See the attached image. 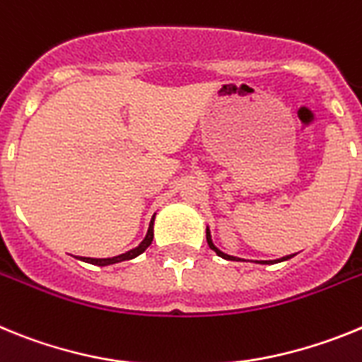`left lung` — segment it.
Wrapping results in <instances>:
<instances>
[{"label": "left lung", "mask_w": 362, "mask_h": 362, "mask_svg": "<svg viewBox=\"0 0 362 362\" xmlns=\"http://www.w3.org/2000/svg\"><path fill=\"white\" fill-rule=\"evenodd\" d=\"M206 238H207V244H209V247H211V250L215 251V253H216V255H218V257H222V259H226V260H242V259H238V257L228 255V253H224V251H220L218 247H216L215 244H213L211 231H209V228H206ZM291 257H295V255H286V257H282V259H276V260H255V262H257V264H273V262H282V260H288V259H291Z\"/></svg>", "instance_id": "obj_1"}]
</instances>
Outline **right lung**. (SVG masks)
Returning <instances> with one entry per match:
<instances>
[{"mask_svg": "<svg viewBox=\"0 0 362 362\" xmlns=\"http://www.w3.org/2000/svg\"><path fill=\"white\" fill-rule=\"evenodd\" d=\"M153 226H155V215H153V218H151L149 229H147V233H146V237H144V240L140 242L136 247L125 251V253H122V255L107 257V259H90V257H80V260L94 264V266H111V264L124 262V260H131V259H134V257L142 255L144 251L151 246V242H153V235H155V229H153Z\"/></svg>", "mask_w": 362, "mask_h": 362, "instance_id": "1", "label": "right lung"}]
</instances>
